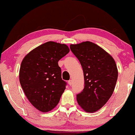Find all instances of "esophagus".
<instances>
[{"label": "esophagus", "mask_w": 135, "mask_h": 135, "mask_svg": "<svg viewBox=\"0 0 135 135\" xmlns=\"http://www.w3.org/2000/svg\"><path fill=\"white\" fill-rule=\"evenodd\" d=\"M68 84H69L70 86H71L73 84V81L71 80H70L68 81Z\"/></svg>", "instance_id": "1"}]
</instances>
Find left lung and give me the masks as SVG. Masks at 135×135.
I'll return each instance as SVG.
<instances>
[{
    "label": "left lung",
    "mask_w": 135,
    "mask_h": 135,
    "mask_svg": "<svg viewBox=\"0 0 135 135\" xmlns=\"http://www.w3.org/2000/svg\"><path fill=\"white\" fill-rule=\"evenodd\" d=\"M71 51L83 68L84 88L77 95V100L84 111L99 110L111 97L118 77L114 59L102 47L86 41L71 45Z\"/></svg>",
    "instance_id": "8db88e82"
}]
</instances>
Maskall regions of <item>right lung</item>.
<instances>
[{
	"instance_id": "1",
	"label": "right lung",
	"mask_w": 135,
	"mask_h": 135,
	"mask_svg": "<svg viewBox=\"0 0 135 135\" xmlns=\"http://www.w3.org/2000/svg\"><path fill=\"white\" fill-rule=\"evenodd\" d=\"M70 52L65 44L47 42L38 46L22 59L19 79L30 102L43 113L55 107L67 83L61 78L58 61Z\"/></svg>"
}]
</instances>
